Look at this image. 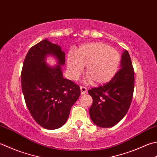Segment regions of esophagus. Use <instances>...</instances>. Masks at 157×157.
Wrapping results in <instances>:
<instances>
[{
  "label": "esophagus",
  "mask_w": 157,
  "mask_h": 157,
  "mask_svg": "<svg viewBox=\"0 0 157 157\" xmlns=\"http://www.w3.org/2000/svg\"><path fill=\"white\" fill-rule=\"evenodd\" d=\"M80 90H81V95H84L87 92V88L85 86H80Z\"/></svg>",
  "instance_id": "1"
}]
</instances>
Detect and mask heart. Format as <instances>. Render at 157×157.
I'll list each match as a JSON object with an SVG mask.
<instances>
[{
    "instance_id": "b5f03b06",
    "label": "heart",
    "mask_w": 157,
    "mask_h": 157,
    "mask_svg": "<svg viewBox=\"0 0 157 157\" xmlns=\"http://www.w3.org/2000/svg\"><path fill=\"white\" fill-rule=\"evenodd\" d=\"M121 57L117 51L103 43H90L80 46L75 54H67V64L70 78L76 80L86 67L87 81L94 85L108 82L117 72Z\"/></svg>"
}]
</instances>
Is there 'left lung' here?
I'll list each match as a JSON object with an SVG mask.
<instances>
[{
  "mask_svg": "<svg viewBox=\"0 0 157 157\" xmlns=\"http://www.w3.org/2000/svg\"><path fill=\"white\" fill-rule=\"evenodd\" d=\"M134 82L133 67L125 50L121 57V68L111 80L88 90L93 100L89 113L95 124L112 127L124 118L133 99Z\"/></svg>",
  "mask_w": 157,
  "mask_h": 157,
  "instance_id": "1",
  "label": "left lung"
}]
</instances>
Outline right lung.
Instances as JSON below:
<instances>
[{
	"mask_svg": "<svg viewBox=\"0 0 157 157\" xmlns=\"http://www.w3.org/2000/svg\"><path fill=\"white\" fill-rule=\"evenodd\" d=\"M48 54L57 58L55 67L44 62ZM64 63L65 53L60 46L45 39L30 49L23 63L21 83L26 106L34 120L47 129L65 124L80 95L79 86L63 78L61 65Z\"/></svg>",
	"mask_w": 157,
	"mask_h": 157,
	"instance_id": "right-lung-1",
	"label": "right lung"
}]
</instances>
